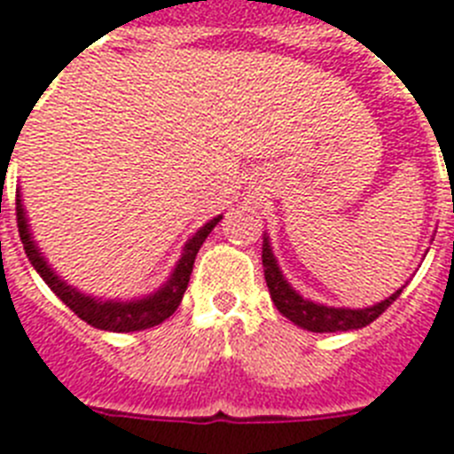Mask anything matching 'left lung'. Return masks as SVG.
<instances>
[{
	"mask_svg": "<svg viewBox=\"0 0 454 454\" xmlns=\"http://www.w3.org/2000/svg\"><path fill=\"white\" fill-rule=\"evenodd\" d=\"M262 267H264V281L270 288V295L277 304V309L290 318L293 324L300 325L311 333H340V330H358L372 324L382 311H387L394 304L403 288H398L394 295H389L382 302L365 307V309H344V307H325V304H317L311 300H304L293 286L288 284L278 270L277 257L271 253L270 237H264L262 241Z\"/></svg>",
	"mask_w": 454,
	"mask_h": 454,
	"instance_id": "1",
	"label": "left lung"
}]
</instances>
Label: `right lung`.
<instances>
[{"label":"right lung","mask_w":454,"mask_h":454,"mask_svg":"<svg viewBox=\"0 0 454 454\" xmlns=\"http://www.w3.org/2000/svg\"><path fill=\"white\" fill-rule=\"evenodd\" d=\"M16 220L25 255L30 257L32 267H35L39 277L46 281V286H49V288L53 290V293H56V295L60 297L79 318H82V321H86V324L93 325V328L112 330V333H133V330H145L152 328V325H159L177 309V304L183 302L187 284H190L192 267H194L199 248L204 246L206 237H208L210 231H213V227L223 220V215L208 220V223L184 244L183 257L177 260L176 270H173L170 278L157 290V293H152V295L147 297H140V300H129V302H119V300H98V297L83 295L77 288H72V286L65 284L63 278L51 270L49 262H46L42 253H39L37 244L32 241L30 227H27V217H25L23 210V201H20V192L16 194Z\"/></svg>","instance_id":"right-lung-1"}]
</instances>
